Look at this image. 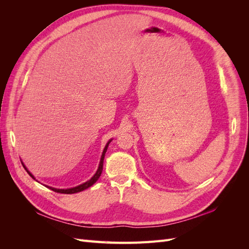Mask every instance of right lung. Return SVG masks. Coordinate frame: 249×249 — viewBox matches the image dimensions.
I'll use <instances>...</instances> for the list:
<instances>
[{"instance_id":"right-lung-1","label":"right lung","mask_w":249,"mask_h":249,"mask_svg":"<svg viewBox=\"0 0 249 249\" xmlns=\"http://www.w3.org/2000/svg\"><path fill=\"white\" fill-rule=\"evenodd\" d=\"M111 142V140L107 143V145H106V147L104 148V152H103V155H102V158H101V162H100V165H99V168H97V170H96V172H95V175L90 178L89 180H87L86 183H84V184H82V185H80V186H77V187H73V188H70V189H56V188H52V187H48V188H50L51 190H53V191H55V192H57V193H63V194H72V193H78V192H81V191H83V190H85V189H87V188H89V187H91L97 179H99V178L101 177V175H102V171H103V164H104V158H105V154H106V152H107V148H108V145H109V143ZM25 167V166H24ZM26 168V167H25ZM27 172L29 173L30 176H31L33 178H34V177L31 175V173H30L28 170H27Z\"/></svg>"}]
</instances>
